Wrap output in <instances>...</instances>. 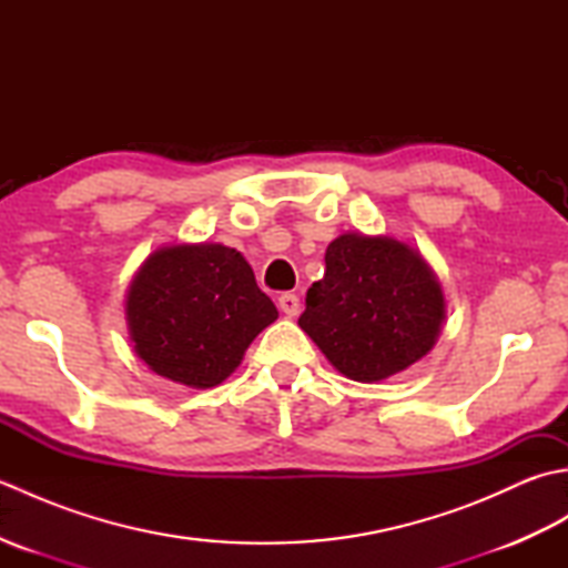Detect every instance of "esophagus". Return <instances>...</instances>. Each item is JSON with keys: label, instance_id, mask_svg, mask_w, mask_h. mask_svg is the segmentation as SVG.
Listing matches in <instances>:
<instances>
[{"label": "esophagus", "instance_id": "34e87169", "mask_svg": "<svg viewBox=\"0 0 568 568\" xmlns=\"http://www.w3.org/2000/svg\"><path fill=\"white\" fill-rule=\"evenodd\" d=\"M277 307H281L283 315L295 317L300 312V297L293 293H283L281 297H277Z\"/></svg>", "mask_w": 568, "mask_h": 568}]
</instances>
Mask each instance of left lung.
I'll return each instance as SVG.
<instances>
[{"label": "left lung", "instance_id": "8db88e82", "mask_svg": "<svg viewBox=\"0 0 568 568\" xmlns=\"http://www.w3.org/2000/svg\"><path fill=\"white\" fill-rule=\"evenodd\" d=\"M297 324L342 376L381 383L437 344L446 297L427 258L388 234L344 232Z\"/></svg>", "mask_w": 568, "mask_h": 568}]
</instances>
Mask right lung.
Returning <instances> with one entry per match:
<instances>
[{
  "label": "right lung",
  "instance_id": "add662e5",
  "mask_svg": "<svg viewBox=\"0 0 568 568\" xmlns=\"http://www.w3.org/2000/svg\"><path fill=\"white\" fill-rule=\"evenodd\" d=\"M124 312L143 364L197 390L232 376L248 344L277 320L241 251L212 241L155 248L131 277Z\"/></svg>",
  "mask_w": 568,
  "mask_h": 568
}]
</instances>
